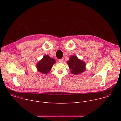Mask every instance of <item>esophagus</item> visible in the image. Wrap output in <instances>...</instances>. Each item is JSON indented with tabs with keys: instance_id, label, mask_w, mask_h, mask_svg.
Listing matches in <instances>:
<instances>
[{
	"instance_id": "obj_1",
	"label": "esophagus",
	"mask_w": 121,
	"mask_h": 121,
	"mask_svg": "<svg viewBox=\"0 0 121 121\" xmlns=\"http://www.w3.org/2000/svg\"><path fill=\"white\" fill-rule=\"evenodd\" d=\"M59 62H60V63H63V62H64V60H63V59H60L59 60Z\"/></svg>"
}]
</instances>
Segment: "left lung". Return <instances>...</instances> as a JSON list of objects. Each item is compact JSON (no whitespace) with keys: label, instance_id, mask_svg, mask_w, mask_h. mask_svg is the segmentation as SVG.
Wrapping results in <instances>:
<instances>
[{"label":"left lung","instance_id":"left-lung-1","mask_svg":"<svg viewBox=\"0 0 121 121\" xmlns=\"http://www.w3.org/2000/svg\"><path fill=\"white\" fill-rule=\"evenodd\" d=\"M67 63L70 69V72L74 75L81 74L86 70L85 63L78 59L76 56H71Z\"/></svg>","mask_w":121,"mask_h":121}]
</instances>
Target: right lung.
<instances>
[{
    "instance_id": "obj_1",
    "label": "right lung",
    "mask_w": 121,
    "mask_h": 121,
    "mask_svg": "<svg viewBox=\"0 0 121 121\" xmlns=\"http://www.w3.org/2000/svg\"><path fill=\"white\" fill-rule=\"evenodd\" d=\"M56 62L54 59L52 58L48 55H45L37 64V69L39 72L46 74L51 70L53 65Z\"/></svg>"
}]
</instances>
